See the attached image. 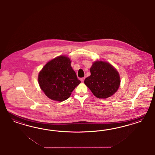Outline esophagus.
<instances>
[{
    "label": "esophagus",
    "mask_w": 155,
    "mask_h": 155,
    "mask_svg": "<svg viewBox=\"0 0 155 155\" xmlns=\"http://www.w3.org/2000/svg\"><path fill=\"white\" fill-rule=\"evenodd\" d=\"M84 78H81V82H84Z\"/></svg>",
    "instance_id": "34e87169"
}]
</instances>
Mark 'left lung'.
Here are the masks:
<instances>
[{
	"label": "left lung",
	"instance_id": "8db88e82",
	"mask_svg": "<svg viewBox=\"0 0 155 155\" xmlns=\"http://www.w3.org/2000/svg\"><path fill=\"white\" fill-rule=\"evenodd\" d=\"M91 75L84 80V84L98 98H107L113 95L120 85L117 71L109 63L96 61L90 69Z\"/></svg>",
	"mask_w": 155,
	"mask_h": 155
}]
</instances>
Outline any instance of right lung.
Listing matches in <instances>:
<instances>
[{"instance_id":"add662e5","label":"right lung","mask_w":155,"mask_h":155,"mask_svg":"<svg viewBox=\"0 0 155 155\" xmlns=\"http://www.w3.org/2000/svg\"><path fill=\"white\" fill-rule=\"evenodd\" d=\"M71 63L67 57H57L48 62L40 71L38 84L49 98L59 102L65 101L81 83Z\"/></svg>"}]
</instances>
